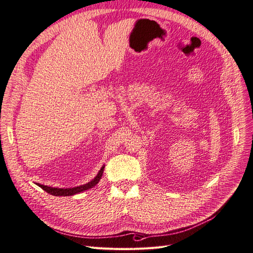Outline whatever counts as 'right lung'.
Masks as SVG:
<instances>
[{"label":"right lung","instance_id":"1","mask_svg":"<svg viewBox=\"0 0 253 253\" xmlns=\"http://www.w3.org/2000/svg\"><path fill=\"white\" fill-rule=\"evenodd\" d=\"M103 170H104V166L101 168L100 171L98 172L96 177L85 183V185H82V186H78V187H75V188H66V189H63V188H52V187H47V186H44V185H41V183H37L38 186H39L40 188H42L44 191H46L47 193L51 194V195H55V196H71V195H75L77 193H80L82 192V191H85V190H88L90 188L95 187L97 183L99 182V180L101 179V176L103 174Z\"/></svg>","mask_w":253,"mask_h":253}]
</instances>
